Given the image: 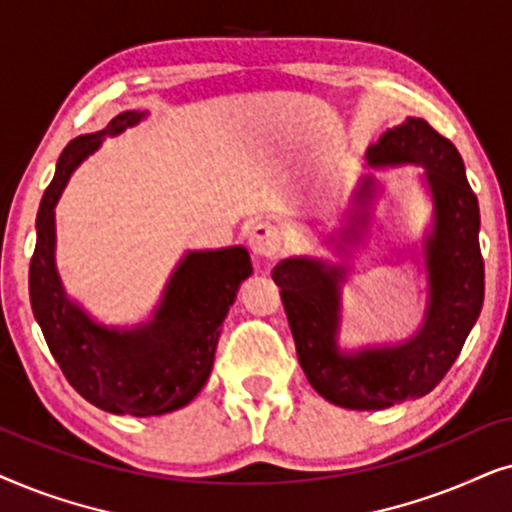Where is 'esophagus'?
Segmentation results:
<instances>
[{
  "instance_id": "esophagus-1",
  "label": "esophagus",
  "mask_w": 512,
  "mask_h": 512,
  "mask_svg": "<svg viewBox=\"0 0 512 512\" xmlns=\"http://www.w3.org/2000/svg\"><path fill=\"white\" fill-rule=\"evenodd\" d=\"M248 245L250 250L255 252L257 257H264V260H274V257L281 255L283 248V234L278 227L269 222L255 224L248 234Z\"/></svg>"
}]
</instances>
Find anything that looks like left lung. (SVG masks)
<instances>
[{"mask_svg": "<svg viewBox=\"0 0 512 512\" xmlns=\"http://www.w3.org/2000/svg\"><path fill=\"white\" fill-rule=\"evenodd\" d=\"M365 159L370 170L421 168L419 182L431 201V224L419 252L403 248L426 274V304L417 330L400 342L342 346V299L351 262L288 257L276 264L274 281L281 288L299 365L316 393L346 410H386L431 393L459 358L485 299V264L478 196L452 142L424 119L407 117L388 128ZM384 192L386 185L374 173L358 177L342 227L325 238L342 260H351V250L365 243Z\"/></svg>", "mask_w": 512, "mask_h": 512, "instance_id": "8db88e82", "label": "left lung"}]
</instances>
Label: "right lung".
<instances>
[{
    "instance_id": "add662e5",
    "label": "right lung",
    "mask_w": 512,
    "mask_h": 512,
    "mask_svg": "<svg viewBox=\"0 0 512 512\" xmlns=\"http://www.w3.org/2000/svg\"><path fill=\"white\" fill-rule=\"evenodd\" d=\"M128 109L98 133L74 138L37 213L30 262V304L46 344L74 391L112 414L159 417L192 403L213 370L217 339L241 283L252 274L243 245L187 250L170 274L152 316L135 325H105L65 290L56 267V206L79 163L105 138L138 126Z\"/></svg>"
}]
</instances>
